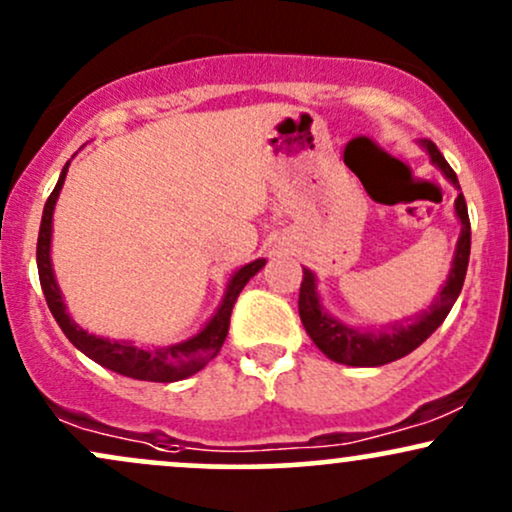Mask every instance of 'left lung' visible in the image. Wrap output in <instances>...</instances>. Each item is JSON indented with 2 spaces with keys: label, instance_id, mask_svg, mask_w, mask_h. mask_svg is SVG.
Here are the masks:
<instances>
[{
  "label": "left lung",
  "instance_id": "1",
  "mask_svg": "<svg viewBox=\"0 0 512 512\" xmlns=\"http://www.w3.org/2000/svg\"><path fill=\"white\" fill-rule=\"evenodd\" d=\"M424 149L431 154V161L443 170L445 178L460 190V182H457L455 170L448 166L443 154L438 151V146L424 139ZM455 211L462 221V233L457 240L455 260H452V269L448 281H445L443 291L438 293L436 301L431 303V308L424 310L421 315H416L414 320L402 325L385 327V330H354V327H346L339 320H334L322 310L320 298L315 291V276L305 269L303 281H301V293H298V313H301V322L305 332L310 334L317 349L322 351L327 358L337 363H346V366H385V363L397 361V358L411 354L416 346H421L431 337L433 332L443 325V320L448 317L450 308L455 305L457 296H460L464 276H467V264H469V248H472V226H469V214H467V202L460 192L455 199Z\"/></svg>",
  "mask_w": 512,
  "mask_h": 512
}]
</instances>
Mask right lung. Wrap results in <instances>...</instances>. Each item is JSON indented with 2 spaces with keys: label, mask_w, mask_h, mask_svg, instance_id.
Here are the masks:
<instances>
[{
  "label": "right lung",
  "mask_w": 512,
  "mask_h": 512,
  "mask_svg": "<svg viewBox=\"0 0 512 512\" xmlns=\"http://www.w3.org/2000/svg\"><path fill=\"white\" fill-rule=\"evenodd\" d=\"M67 166L62 168L60 180H57L55 190L50 192L48 202L43 209V221H40V233H38V250H35V260H38V276L40 286H43L45 301L52 317L57 320V325L62 327V332L67 334V339L76 349L84 351L88 358H93L101 366L115 370V373L127 375V378L137 380H151V383H175V380L187 378V375L202 370L207 363L221 351L223 342H226L228 325H231V313L233 305H236L240 291L248 284L250 276H255L264 267V260H255L245 264L243 269H238L233 274L231 284H228L226 296H223L221 308L216 310V315L211 317L209 325L202 332L195 334L187 342L175 344V346H163V349H139V346L129 342H110V339L96 337V334H88L81 330L72 317L67 315L62 303V293L57 289L55 274H52L50 264V236H52V209H55L57 195H60L64 178H67Z\"/></svg>",
  "instance_id": "obj_1"
}]
</instances>
